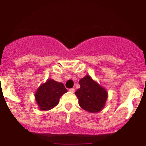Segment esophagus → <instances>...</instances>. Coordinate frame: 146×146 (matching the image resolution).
Wrapping results in <instances>:
<instances>
[{"label": "esophagus", "mask_w": 146, "mask_h": 146, "mask_svg": "<svg viewBox=\"0 0 146 146\" xmlns=\"http://www.w3.org/2000/svg\"><path fill=\"white\" fill-rule=\"evenodd\" d=\"M69 91H70V92H72V93H74L75 92V89L74 88H70V89H69Z\"/></svg>", "instance_id": "34e87169"}]
</instances>
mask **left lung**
<instances>
[{
	"label": "left lung",
	"instance_id": "1",
	"mask_svg": "<svg viewBox=\"0 0 146 146\" xmlns=\"http://www.w3.org/2000/svg\"><path fill=\"white\" fill-rule=\"evenodd\" d=\"M80 88L75 94L79 99V104L82 109L91 113L101 111L106 105L108 92L88 75L79 81Z\"/></svg>",
	"mask_w": 146,
	"mask_h": 146
}]
</instances>
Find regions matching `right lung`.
<instances>
[{
  "mask_svg": "<svg viewBox=\"0 0 146 146\" xmlns=\"http://www.w3.org/2000/svg\"><path fill=\"white\" fill-rule=\"evenodd\" d=\"M66 92L67 90L62 83L49 79L38 87L34 96L38 108L49 110L59 103L60 97Z\"/></svg>",
  "mask_w": 146,
  "mask_h": 146,
  "instance_id": "right-lung-1",
  "label": "right lung"
}]
</instances>
